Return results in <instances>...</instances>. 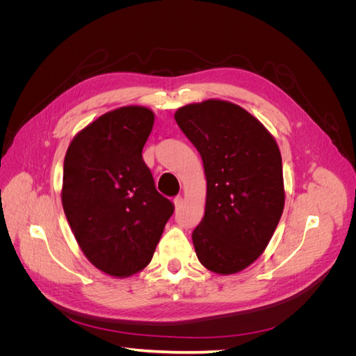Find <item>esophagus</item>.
I'll use <instances>...</instances> for the list:
<instances>
[{
	"label": "esophagus",
	"mask_w": 356,
	"mask_h": 356,
	"mask_svg": "<svg viewBox=\"0 0 356 356\" xmlns=\"http://www.w3.org/2000/svg\"><path fill=\"white\" fill-rule=\"evenodd\" d=\"M174 207H175V211H178L182 207V197L181 196L174 199Z\"/></svg>",
	"instance_id": "34e87169"
}]
</instances>
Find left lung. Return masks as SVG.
Listing matches in <instances>:
<instances>
[{
    "label": "left lung",
    "instance_id": "8db88e82",
    "mask_svg": "<svg viewBox=\"0 0 356 356\" xmlns=\"http://www.w3.org/2000/svg\"><path fill=\"white\" fill-rule=\"evenodd\" d=\"M175 120L207 177L204 215L191 234L196 255L213 273L242 272L264 252L284 212L279 147L258 118L229 101L184 105Z\"/></svg>",
    "mask_w": 356,
    "mask_h": 356
}]
</instances>
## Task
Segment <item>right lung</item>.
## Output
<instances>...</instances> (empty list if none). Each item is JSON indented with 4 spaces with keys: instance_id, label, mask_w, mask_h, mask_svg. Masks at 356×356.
Segmentation results:
<instances>
[{
    "instance_id": "add662e5",
    "label": "right lung",
    "mask_w": 356,
    "mask_h": 356,
    "mask_svg": "<svg viewBox=\"0 0 356 356\" xmlns=\"http://www.w3.org/2000/svg\"><path fill=\"white\" fill-rule=\"evenodd\" d=\"M154 118L139 105L105 113L72 138L63 160L60 197L74 238L113 277L148 266L174 213L143 160Z\"/></svg>"
}]
</instances>
